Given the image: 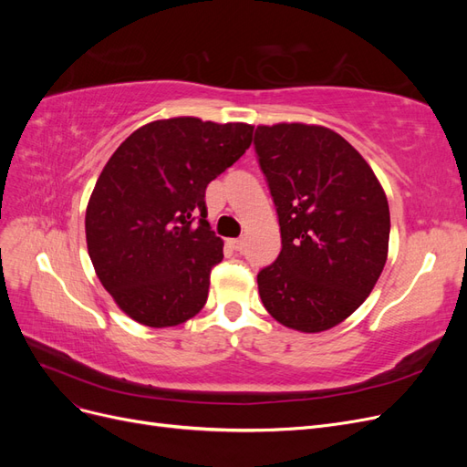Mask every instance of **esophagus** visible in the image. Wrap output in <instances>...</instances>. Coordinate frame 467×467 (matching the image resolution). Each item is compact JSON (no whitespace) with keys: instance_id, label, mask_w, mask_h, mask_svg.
Returning a JSON list of instances; mask_svg holds the SVG:
<instances>
[{"instance_id":"esophagus-1","label":"esophagus","mask_w":467,"mask_h":467,"mask_svg":"<svg viewBox=\"0 0 467 467\" xmlns=\"http://www.w3.org/2000/svg\"><path fill=\"white\" fill-rule=\"evenodd\" d=\"M228 245H230L232 249H235V251H242L245 244H244V239H230Z\"/></svg>"}]
</instances>
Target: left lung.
<instances>
[{
	"instance_id": "8db88e82",
	"label": "left lung",
	"mask_w": 467,
	"mask_h": 467,
	"mask_svg": "<svg viewBox=\"0 0 467 467\" xmlns=\"http://www.w3.org/2000/svg\"><path fill=\"white\" fill-rule=\"evenodd\" d=\"M255 151L276 206L282 249L257 275L266 312L302 333L362 306L384 271L389 206L372 167L317 124L257 126Z\"/></svg>"
}]
</instances>
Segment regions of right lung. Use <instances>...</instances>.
Instances as JSON below:
<instances>
[{
    "label": "right lung",
    "instance_id": "1",
    "mask_svg": "<svg viewBox=\"0 0 467 467\" xmlns=\"http://www.w3.org/2000/svg\"><path fill=\"white\" fill-rule=\"evenodd\" d=\"M253 142V126L196 117L144 124L110 155L86 210L95 273L122 312L173 327L201 312L223 242L204 192Z\"/></svg>",
    "mask_w": 467,
    "mask_h": 467
}]
</instances>
